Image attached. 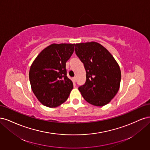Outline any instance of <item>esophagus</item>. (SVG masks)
<instances>
[{
	"instance_id": "esophagus-1",
	"label": "esophagus",
	"mask_w": 150,
	"mask_h": 150,
	"mask_svg": "<svg viewBox=\"0 0 150 150\" xmlns=\"http://www.w3.org/2000/svg\"><path fill=\"white\" fill-rule=\"evenodd\" d=\"M72 82H73V83H76V78H75V77H74V78H72Z\"/></svg>"
}]
</instances>
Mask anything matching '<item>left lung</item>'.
Here are the masks:
<instances>
[{"instance_id": "8db88e82", "label": "left lung", "mask_w": 150, "mask_h": 150, "mask_svg": "<svg viewBox=\"0 0 150 150\" xmlns=\"http://www.w3.org/2000/svg\"><path fill=\"white\" fill-rule=\"evenodd\" d=\"M75 52L86 72V82L79 91L88 103L96 106L106 105L120 88L119 65L110 52L96 42L76 44Z\"/></svg>"}]
</instances>
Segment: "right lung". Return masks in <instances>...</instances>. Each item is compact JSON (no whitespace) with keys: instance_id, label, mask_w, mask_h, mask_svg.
<instances>
[{"instance_id":"1","label":"right lung","mask_w":150,"mask_h":150,"mask_svg":"<svg viewBox=\"0 0 150 150\" xmlns=\"http://www.w3.org/2000/svg\"><path fill=\"white\" fill-rule=\"evenodd\" d=\"M74 44H52L40 52L31 65L32 90L43 105L56 108L64 103L73 88L67 78L66 63L73 54Z\"/></svg>"}]
</instances>
